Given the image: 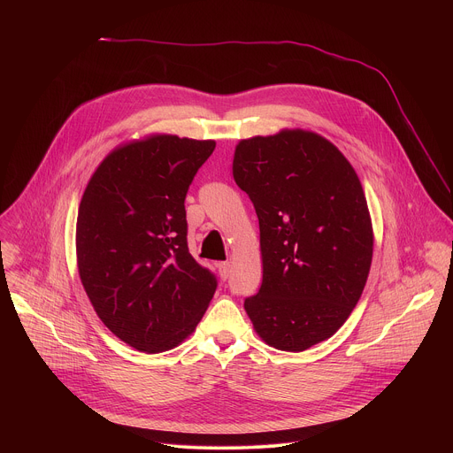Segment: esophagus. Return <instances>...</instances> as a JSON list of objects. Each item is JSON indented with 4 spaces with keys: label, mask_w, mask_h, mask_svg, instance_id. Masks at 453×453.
Listing matches in <instances>:
<instances>
[{
    "label": "esophagus",
    "mask_w": 453,
    "mask_h": 453,
    "mask_svg": "<svg viewBox=\"0 0 453 453\" xmlns=\"http://www.w3.org/2000/svg\"><path fill=\"white\" fill-rule=\"evenodd\" d=\"M217 269H219V274L222 280H227L229 274H231V264L229 262H220L217 264Z\"/></svg>",
    "instance_id": "1"
}]
</instances>
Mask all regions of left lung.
<instances>
[{"label": "left lung", "mask_w": 453, "mask_h": 453, "mask_svg": "<svg viewBox=\"0 0 453 453\" xmlns=\"http://www.w3.org/2000/svg\"><path fill=\"white\" fill-rule=\"evenodd\" d=\"M233 177L260 222L264 281L243 301L256 334L281 351L330 339L357 306L372 257L353 166L328 140L296 128L242 140Z\"/></svg>", "instance_id": "8db88e82"}]
</instances>
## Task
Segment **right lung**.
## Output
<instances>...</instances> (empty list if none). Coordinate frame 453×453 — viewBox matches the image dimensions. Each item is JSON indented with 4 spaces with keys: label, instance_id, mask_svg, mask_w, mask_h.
Returning a JSON list of instances; mask_svg holds the SVG:
<instances>
[{
    "label": "right lung",
    "instance_id": "add662e5",
    "mask_svg": "<svg viewBox=\"0 0 453 453\" xmlns=\"http://www.w3.org/2000/svg\"><path fill=\"white\" fill-rule=\"evenodd\" d=\"M215 142L170 134L112 150L93 173L77 217V262L104 325L161 353L203 319L217 276L188 250L184 199Z\"/></svg>",
    "mask_w": 453,
    "mask_h": 453
}]
</instances>
